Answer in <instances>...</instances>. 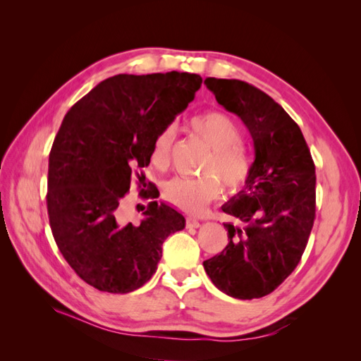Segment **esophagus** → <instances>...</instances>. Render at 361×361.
<instances>
[{"mask_svg":"<svg viewBox=\"0 0 361 361\" xmlns=\"http://www.w3.org/2000/svg\"><path fill=\"white\" fill-rule=\"evenodd\" d=\"M187 226L188 227H194V228H197V227H200V221L197 220V218H187Z\"/></svg>","mask_w":361,"mask_h":361,"instance_id":"34e87169","label":"esophagus"}]
</instances>
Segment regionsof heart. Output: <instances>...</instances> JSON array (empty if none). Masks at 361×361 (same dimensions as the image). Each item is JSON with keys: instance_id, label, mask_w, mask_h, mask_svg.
<instances>
[{"instance_id": "heart-1", "label": "heart", "mask_w": 361, "mask_h": 361, "mask_svg": "<svg viewBox=\"0 0 361 361\" xmlns=\"http://www.w3.org/2000/svg\"><path fill=\"white\" fill-rule=\"evenodd\" d=\"M190 128L200 137L209 154L206 155L200 178H171L164 183L162 194L167 202L185 212H199L204 204L220 194V180L227 190L243 187L250 173V161L241 146V130L224 113L209 111L191 118ZM174 133L164 128L150 149V161L157 169H166L170 162Z\"/></svg>"}]
</instances>
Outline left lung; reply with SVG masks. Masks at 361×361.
Masks as SVG:
<instances>
[{"instance_id": "1", "label": "left lung", "mask_w": 361, "mask_h": 361, "mask_svg": "<svg viewBox=\"0 0 361 361\" xmlns=\"http://www.w3.org/2000/svg\"><path fill=\"white\" fill-rule=\"evenodd\" d=\"M216 102L243 120L255 143L244 188L221 206L239 221L224 223L228 244L203 262L228 297L262 298L280 286L307 245L314 221V164L300 126L255 85L206 78Z\"/></svg>"}]
</instances>
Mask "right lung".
<instances>
[{
	"mask_svg": "<svg viewBox=\"0 0 361 361\" xmlns=\"http://www.w3.org/2000/svg\"><path fill=\"white\" fill-rule=\"evenodd\" d=\"M200 85L202 76L187 72L120 73L64 116L49 154L48 215L63 257L90 286L110 293L141 288L155 274L162 243L185 227L169 203L150 202L138 226L120 223L117 207L134 170L149 166L159 130ZM145 194L159 197L157 187Z\"/></svg>",
	"mask_w": 361,
	"mask_h": 361,
	"instance_id": "right-lung-1",
	"label": "right lung"
}]
</instances>
